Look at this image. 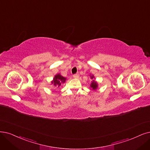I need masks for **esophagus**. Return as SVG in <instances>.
<instances>
[{
	"label": "esophagus",
	"mask_w": 150,
	"mask_h": 150,
	"mask_svg": "<svg viewBox=\"0 0 150 150\" xmlns=\"http://www.w3.org/2000/svg\"><path fill=\"white\" fill-rule=\"evenodd\" d=\"M73 76L74 77V78H76V77H78L79 76V75H78V74H74V75H73Z\"/></svg>",
	"instance_id": "34e87169"
}]
</instances>
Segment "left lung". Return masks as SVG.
Instances as JSON below:
<instances>
[{
  "instance_id": "8db88e82",
  "label": "left lung",
  "mask_w": 150,
  "mask_h": 150,
  "mask_svg": "<svg viewBox=\"0 0 150 150\" xmlns=\"http://www.w3.org/2000/svg\"><path fill=\"white\" fill-rule=\"evenodd\" d=\"M93 76H92L91 78V79H93ZM91 87L93 88V90H96V88H97V87H98V85H97V83L95 81V80H93L92 81V82H91Z\"/></svg>"
}]
</instances>
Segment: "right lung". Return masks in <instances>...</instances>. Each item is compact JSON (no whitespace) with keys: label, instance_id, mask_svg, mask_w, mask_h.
<instances>
[{"label":"right lung","instance_id":"right-lung-1","mask_svg":"<svg viewBox=\"0 0 150 150\" xmlns=\"http://www.w3.org/2000/svg\"><path fill=\"white\" fill-rule=\"evenodd\" d=\"M65 80H66V79L64 78V76H61L60 74H57L55 76L52 83L54 84V85L57 86L59 87L61 85V84H62V83H64Z\"/></svg>","mask_w":150,"mask_h":150}]
</instances>
